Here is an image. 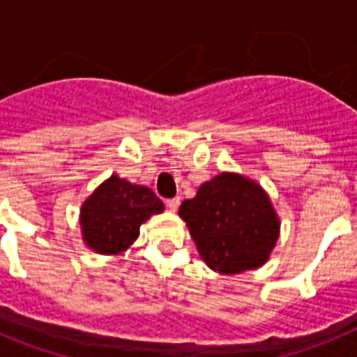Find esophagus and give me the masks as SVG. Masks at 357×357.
Here are the masks:
<instances>
[{
    "label": "esophagus",
    "mask_w": 357,
    "mask_h": 357,
    "mask_svg": "<svg viewBox=\"0 0 357 357\" xmlns=\"http://www.w3.org/2000/svg\"><path fill=\"white\" fill-rule=\"evenodd\" d=\"M166 206H168L169 211H173V213H175V211L178 209V206H181V198H178V197L169 198V200L166 202Z\"/></svg>",
    "instance_id": "obj_1"
}]
</instances>
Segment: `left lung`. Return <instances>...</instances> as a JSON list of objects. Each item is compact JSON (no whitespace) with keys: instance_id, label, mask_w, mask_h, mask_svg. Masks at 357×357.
I'll return each instance as SVG.
<instances>
[{"instance_id":"1","label":"left lung","mask_w":357,"mask_h":357,"mask_svg":"<svg viewBox=\"0 0 357 357\" xmlns=\"http://www.w3.org/2000/svg\"><path fill=\"white\" fill-rule=\"evenodd\" d=\"M178 216L202 259L225 275L263 266L279 239L280 222L270 197L238 173H220L202 184L197 197L182 202Z\"/></svg>"}]
</instances>
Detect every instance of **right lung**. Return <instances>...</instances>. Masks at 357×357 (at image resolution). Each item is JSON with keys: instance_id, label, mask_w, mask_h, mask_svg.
I'll return each mask as SVG.
<instances>
[{"instance_id": "obj_1", "label": "right lung", "mask_w": 357, "mask_h": 357, "mask_svg": "<svg viewBox=\"0 0 357 357\" xmlns=\"http://www.w3.org/2000/svg\"><path fill=\"white\" fill-rule=\"evenodd\" d=\"M162 211V200L150 188L112 175L84 202L82 236L98 254H119L139 238V227L148 218Z\"/></svg>"}]
</instances>
